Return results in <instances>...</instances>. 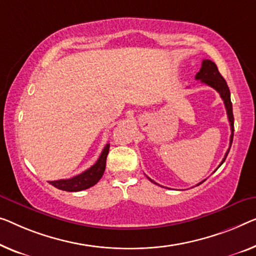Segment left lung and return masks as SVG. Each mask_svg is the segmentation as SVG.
<instances>
[{
	"mask_svg": "<svg viewBox=\"0 0 256 256\" xmlns=\"http://www.w3.org/2000/svg\"><path fill=\"white\" fill-rule=\"evenodd\" d=\"M196 79L201 80V82L207 84L208 86H210V87H212L214 90H216L220 93V98H222V100L224 101V106H226L228 118V122H230V126H231V136H230V147H231L232 140H234V114H232V104H231V98H230V90H228L226 79H224L222 77V74H220V71H218V68H217L216 64L210 60H202L201 68H200V71L196 74ZM230 147H228V152H226V156H224L223 161L220 162V166L223 164L224 161H226L228 152H230ZM148 179H150L152 182H154V184H158V182L152 180L150 177H148ZM204 182H199L198 185L202 184Z\"/></svg>",
	"mask_w": 256,
	"mask_h": 256,
	"instance_id": "obj_1",
	"label": "left lung"
}]
</instances>
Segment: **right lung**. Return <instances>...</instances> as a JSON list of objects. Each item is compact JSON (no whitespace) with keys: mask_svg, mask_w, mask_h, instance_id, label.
<instances>
[{"mask_svg":"<svg viewBox=\"0 0 256 256\" xmlns=\"http://www.w3.org/2000/svg\"><path fill=\"white\" fill-rule=\"evenodd\" d=\"M109 147L110 144H106L104 150L101 152V155L98 156V161L95 162V164L92 166L86 171H84L82 174L68 179H60V180L49 182V184H52L54 188L58 190H66V192H78V190H87L92 188V186H94L100 180L101 177L104 176Z\"/></svg>","mask_w":256,"mask_h":256,"instance_id":"obj_1","label":"right lung"}]
</instances>
